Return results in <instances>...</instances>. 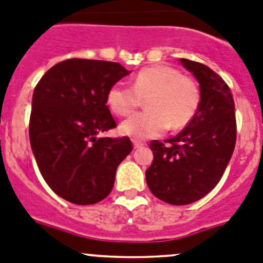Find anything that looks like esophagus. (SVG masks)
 Instances as JSON below:
<instances>
[{
	"label": "esophagus",
	"instance_id": "34e87169",
	"mask_svg": "<svg viewBox=\"0 0 263 263\" xmlns=\"http://www.w3.org/2000/svg\"><path fill=\"white\" fill-rule=\"evenodd\" d=\"M133 144H134V148H139V147L144 146L143 142H139V141H137V139H133Z\"/></svg>",
	"mask_w": 263,
	"mask_h": 263
}]
</instances>
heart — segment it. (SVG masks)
I'll return each instance as SVG.
<instances>
[{"label":"heart","instance_id":"1","mask_svg":"<svg viewBox=\"0 0 263 263\" xmlns=\"http://www.w3.org/2000/svg\"><path fill=\"white\" fill-rule=\"evenodd\" d=\"M200 87L192 77L172 66L157 64L141 69L132 86L115 84L107 92V104L117 116L126 117L146 102L147 111L130 117L120 126L121 133L134 139L160 136L171 126L182 129L196 115Z\"/></svg>","mask_w":263,"mask_h":263}]
</instances>
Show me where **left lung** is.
<instances>
[{
  "label": "left lung",
  "mask_w": 263,
  "mask_h": 263,
  "mask_svg": "<svg viewBox=\"0 0 263 263\" xmlns=\"http://www.w3.org/2000/svg\"><path fill=\"white\" fill-rule=\"evenodd\" d=\"M200 84V106L192 121L174 138L151 141L146 171L149 191L172 205L197 201L223 176L236 143L235 103L229 85L205 64L181 59Z\"/></svg>",
  "instance_id": "1"
}]
</instances>
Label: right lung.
<instances>
[{
	"instance_id": "add662e5",
	"label": "right lung",
	"mask_w": 263,
	"mask_h": 263,
	"mask_svg": "<svg viewBox=\"0 0 263 263\" xmlns=\"http://www.w3.org/2000/svg\"><path fill=\"white\" fill-rule=\"evenodd\" d=\"M129 73L115 62L72 58L51 67L34 87L32 151L45 182L72 204L106 199L117 166L133 149L127 137H98L116 127L107 92Z\"/></svg>"
}]
</instances>
